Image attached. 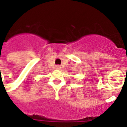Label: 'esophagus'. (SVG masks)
<instances>
[{"label":"esophagus","instance_id":"esophagus-1","mask_svg":"<svg viewBox=\"0 0 127 127\" xmlns=\"http://www.w3.org/2000/svg\"><path fill=\"white\" fill-rule=\"evenodd\" d=\"M56 69H58V70L61 69V66H59V65L56 66Z\"/></svg>","mask_w":127,"mask_h":127}]
</instances>
